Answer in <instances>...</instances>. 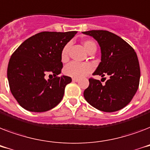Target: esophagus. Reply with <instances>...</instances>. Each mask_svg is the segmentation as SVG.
<instances>
[{"mask_svg": "<svg viewBox=\"0 0 150 150\" xmlns=\"http://www.w3.org/2000/svg\"><path fill=\"white\" fill-rule=\"evenodd\" d=\"M79 79H77V78H72V81L73 82H79Z\"/></svg>", "mask_w": 150, "mask_h": 150, "instance_id": "1", "label": "esophagus"}]
</instances>
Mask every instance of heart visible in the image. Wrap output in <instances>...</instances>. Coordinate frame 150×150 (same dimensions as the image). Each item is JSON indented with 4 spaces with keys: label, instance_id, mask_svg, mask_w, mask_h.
<instances>
[{
    "label": "heart",
    "instance_id": "b5f03b06",
    "mask_svg": "<svg viewBox=\"0 0 150 150\" xmlns=\"http://www.w3.org/2000/svg\"><path fill=\"white\" fill-rule=\"evenodd\" d=\"M82 45L84 47L85 50L88 53L91 51L92 50H96V44L93 41L91 40H85L82 43ZM68 45H66L63 48L61 51V60L62 61H67L68 59ZM93 71V66L90 64L87 63H79L76 61H72L70 64H68L66 66L64 70V72L66 75L70 76L72 78H82L88 75Z\"/></svg>",
    "mask_w": 150,
    "mask_h": 150
}]
</instances>
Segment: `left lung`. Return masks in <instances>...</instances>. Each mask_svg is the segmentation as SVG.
Returning <instances> with one entry per match:
<instances>
[{
  "mask_svg": "<svg viewBox=\"0 0 150 150\" xmlns=\"http://www.w3.org/2000/svg\"><path fill=\"white\" fill-rule=\"evenodd\" d=\"M82 33L93 37L100 47L101 61L93 74L109 75L104 85L89 79L84 91L87 102L99 110L114 112L131 102L137 92L140 79L139 60L134 49L127 42L106 30H91Z\"/></svg>",
  "mask_w": 150,
  "mask_h": 150,
  "instance_id": "obj_1",
  "label": "left lung"
}]
</instances>
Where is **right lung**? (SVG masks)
Listing matches in <instances>:
<instances>
[{
  "mask_svg": "<svg viewBox=\"0 0 150 150\" xmlns=\"http://www.w3.org/2000/svg\"><path fill=\"white\" fill-rule=\"evenodd\" d=\"M76 31L42 32L29 37L11 55L8 79L11 93L24 109L44 112L61 102L71 77L61 74V51ZM49 75L53 79L47 80Z\"/></svg>",
  "mask_w": 150,
  "mask_h": 150,
  "instance_id": "add662e5",
  "label": "right lung"
}]
</instances>
